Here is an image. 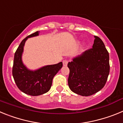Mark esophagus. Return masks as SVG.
I'll list each match as a JSON object with an SVG mask.
<instances>
[{"instance_id": "esophagus-1", "label": "esophagus", "mask_w": 123, "mask_h": 123, "mask_svg": "<svg viewBox=\"0 0 123 123\" xmlns=\"http://www.w3.org/2000/svg\"><path fill=\"white\" fill-rule=\"evenodd\" d=\"M68 63V60H65L63 61V66H67Z\"/></svg>"}]
</instances>
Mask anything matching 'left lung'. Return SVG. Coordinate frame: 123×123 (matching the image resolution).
<instances>
[{
    "mask_svg": "<svg viewBox=\"0 0 123 123\" xmlns=\"http://www.w3.org/2000/svg\"><path fill=\"white\" fill-rule=\"evenodd\" d=\"M92 48L69 62L68 83L75 94L90 96L105 85L110 73L109 54L100 38L94 36Z\"/></svg>",
    "mask_w": 123,
    "mask_h": 123,
    "instance_id": "left-lung-1",
    "label": "left lung"
}]
</instances>
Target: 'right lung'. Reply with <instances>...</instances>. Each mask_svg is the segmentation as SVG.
<instances>
[{
	"instance_id": "obj_1",
	"label": "right lung",
	"mask_w": 123,
	"mask_h": 123,
	"mask_svg": "<svg viewBox=\"0 0 123 123\" xmlns=\"http://www.w3.org/2000/svg\"><path fill=\"white\" fill-rule=\"evenodd\" d=\"M36 31L25 38L18 46L14 56L12 74L15 82L21 92L32 96H37L48 92L52 86V80L62 68V62L46 65L35 70L28 69L22 61L25 42L28 38L39 36Z\"/></svg>"
}]
</instances>
